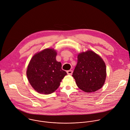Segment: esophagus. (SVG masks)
Returning <instances> with one entry per match:
<instances>
[{"label": "esophagus", "instance_id": "34e87169", "mask_svg": "<svg viewBox=\"0 0 130 130\" xmlns=\"http://www.w3.org/2000/svg\"><path fill=\"white\" fill-rule=\"evenodd\" d=\"M72 72H73V71H72V70H68V71H67V74H69V75H71V74H72Z\"/></svg>", "mask_w": 130, "mask_h": 130}]
</instances>
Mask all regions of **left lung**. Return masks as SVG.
<instances>
[{
	"label": "left lung",
	"mask_w": 130,
	"mask_h": 130,
	"mask_svg": "<svg viewBox=\"0 0 130 130\" xmlns=\"http://www.w3.org/2000/svg\"><path fill=\"white\" fill-rule=\"evenodd\" d=\"M106 76V64L100 56L90 50L78 54L72 76L80 89L87 93L100 89L105 84Z\"/></svg>",
	"instance_id": "8db88e82"
}]
</instances>
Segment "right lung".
<instances>
[{"label": "right lung", "mask_w": 130, "mask_h": 130, "mask_svg": "<svg viewBox=\"0 0 130 130\" xmlns=\"http://www.w3.org/2000/svg\"><path fill=\"white\" fill-rule=\"evenodd\" d=\"M57 51L45 48L35 54L27 67L26 75L33 89L43 94L55 92L67 73L62 64L56 60Z\"/></svg>", "instance_id": "1"}]
</instances>
